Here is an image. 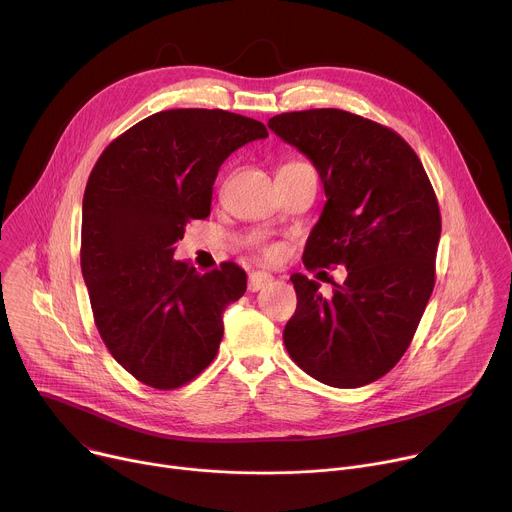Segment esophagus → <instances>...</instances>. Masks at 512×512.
<instances>
[{"label": "esophagus", "mask_w": 512, "mask_h": 512, "mask_svg": "<svg viewBox=\"0 0 512 512\" xmlns=\"http://www.w3.org/2000/svg\"><path fill=\"white\" fill-rule=\"evenodd\" d=\"M272 280H274L272 274H268V272H264V270H256V272H252L250 278H248V290H250V292H258V290H262L264 286H268Z\"/></svg>", "instance_id": "34e87169"}]
</instances>
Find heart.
Returning <instances> with one entry per match:
<instances>
[{
  "mask_svg": "<svg viewBox=\"0 0 512 512\" xmlns=\"http://www.w3.org/2000/svg\"><path fill=\"white\" fill-rule=\"evenodd\" d=\"M280 252H282V250H280V246H276V244H272V246H266V248H264V256H266V258H270V260L278 258V256H280Z\"/></svg>",
  "mask_w": 512,
  "mask_h": 512,
  "instance_id": "b5f03b06",
  "label": "heart"
}]
</instances>
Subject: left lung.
<instances>
[{
    "label": "left lung",
    "mask_w": 512,
    "mask_h": 512,
    "mask_svg": "<svg viewBox=\"0 0 512 512\" xmlns=\"http://www.w3.org/2000/svg\"><path fill=\"white\" fill-rule=\"evenodd\" d=\"M268 128L318 170L326 204L302 262L344 266L332 296L292 274L296 312L284 328L290 358L312 378L358 388L406 352L434 288L440 210L414 150L390 128L320 108L288 112Z\"/></svg>",
    "instance_id": "obj_1"
}]
</instances>
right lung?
<instances>
[{"instance_id": "add662e5", "label": "right lung", "mask_w": 512, "mask_h": 512, "mask_svg": "<svg viewBox=\"0 0 512 512\" xmlns=\"http://www.w3.org/2000/svg\"><path fill=\"white\" fill-rule=\"evenodd\" d=\"M268 138L264 124L202 108L166 110L118 136L82 204V274L110 354L140 382L174 390L218 354L222 314L246 292L234 262L198 274L174 260L190 220L210 214L224 160Z\"/></svg>"}]
</instances>
